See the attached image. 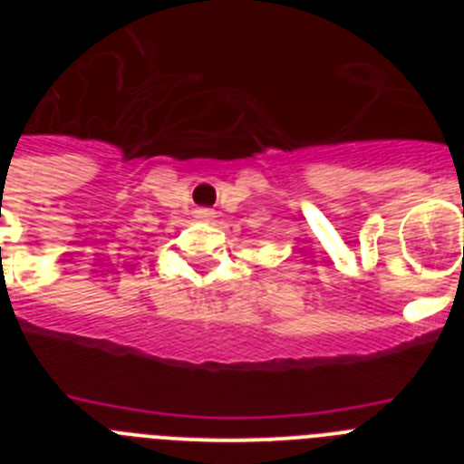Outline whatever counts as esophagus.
I'll list each match as a JSON object with an SVG mask.
<instances>
[{"mask_svg": "<svg viewBox=\"0 0 464 464\" xmlns=\"http://www.w3.org/2000/svg\"><path fill=\"white\" fill-rule=\"evenodd\" d=\"M197 218H204V220H208V218H213V211L211 208H197Z\"/></svg>", "mask_w": 464, "mask_h": 464, "instance_id": "esophagus-1", "label": "esophagus"}]
</instances>
